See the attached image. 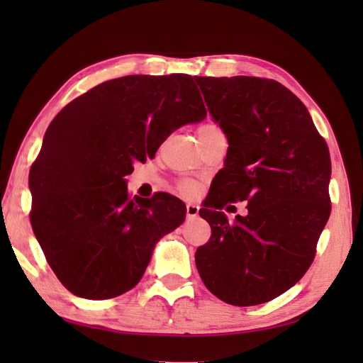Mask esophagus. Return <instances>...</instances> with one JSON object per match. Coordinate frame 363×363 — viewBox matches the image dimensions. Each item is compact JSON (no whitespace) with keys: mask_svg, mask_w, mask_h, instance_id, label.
Wrapping results in <instances>:
<instances>
[{"mask_svg":"<svg viewBox=\"0 0 363 363\" xmlns=\"http://www.w3.org/2000/svg\"><path fill=\"white\" fill-rule=\"evenodd\" d=\"M199 211H200V207L196 204H186V216H188L189 219L199 216Z\"/></svg>","mask_w":363,"mask_h":363,"instance_id":"esophagus-1","label":"esophagus"}]
</instances>
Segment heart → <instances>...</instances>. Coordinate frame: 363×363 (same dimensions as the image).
<instances>
[{
	"label": "heart",
	"instance_id": "1",
	"mask_svg": "<svg viewBox=\"0 0 363 363\" xmlns=\"http://www.w3.org/2000/svg\"><path fill=\"white\" fill-rule=\"evenodd\" d=\"M196 133H199V139L201 142V145H204L206 142H208L211 139H213L215 136H219V135H224L221 127H219L216 123H213V121H207V123H203L199 130H196ZM177 191L184 195V196H192L195 192H196V188L195 184H192L191 182H179L177 186Z\"/></svg>",
	"mask_w": 363,
	"mask_h": 363
}]
</instances>
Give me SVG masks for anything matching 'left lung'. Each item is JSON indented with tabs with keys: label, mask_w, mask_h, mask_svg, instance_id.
Returning a JSON list of instances; mask_svg holds the SVG:
<instances>
[{
	"label": "left lung",
	"mask_w": 363,
	"mask_h": 363,
	"mask_svg": "<svg viewBox=\"0 0 363 363\" xmlns=\"http://www.w3.org/2000/svg\"><path fill=\"white\" fill-rule=\"evenodd\" d=\"M195 80L228 139L225 167L200 211L212 235L196 248L195 265L219 300L267 303L315 259L332 211L330 152L306 106L281 83L247 75ZM244 199L249 213L233 223L217 212Z\"/></svg>",
	"instance_id": "1"
}]
</instances>
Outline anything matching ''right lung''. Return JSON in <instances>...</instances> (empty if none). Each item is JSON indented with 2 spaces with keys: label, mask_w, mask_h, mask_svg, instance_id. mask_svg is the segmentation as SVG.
Masks as SVG:
<instances>
[{
  "label": "right lung",
  "mask_w": 363,
  "mask_h": 363,
  "mask_svg": "<svg viewBox=\"0 0 363 363\" xmlns=\"http://www.w3.org/2000/svg\"><path fill=\"white\" fill-rule=\"evenodd\" d=\"M206 115L188 74L125 75L77 96L51 121L30 169V223L71 294L108 300L139 283L186 207L164 192L131 199L124 177L174 130Z\"/></svg>",
  "instance_id": "1"
}]
</instances>
